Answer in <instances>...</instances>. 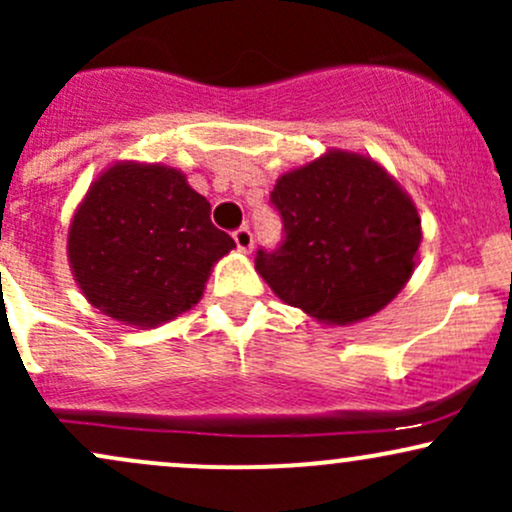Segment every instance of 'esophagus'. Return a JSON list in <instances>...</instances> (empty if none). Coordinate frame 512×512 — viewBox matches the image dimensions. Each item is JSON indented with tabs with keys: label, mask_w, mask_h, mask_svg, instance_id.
Listing matches in <instances>:
<instances>
[{
	"label": "esophagus",
	"mask_w": 512,
	"mask_h": 512,
	"mask_svg": "<svg viewBox=\"0 0 512 512\" xmlns=\"http://www.w3.org/2000/svg\"><path fill=\"white\" fill-rule=\"evenodd\" d=\"M233 240H236V245L243 252H248V250H252V243H255V238H252V231L248 226H240V228H236V231H233Z\"/></svg>",
	"instance_id": "1"
}]
</instances>
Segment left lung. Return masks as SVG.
<instances>
[{
	"mask_svg": "<svg viewBox=\"0 0 512 512\" xmlns=\"http://www.w3.org/2000/svg\"><path fill=\"white\" fill-rule=\"evenodd\" d=\"M269 204L284 236L255 269L284 303L332 325L378 313L414 272L421 219L366 156L332 151L276 180Z\"/></svg>",
	"mask_w": 512,
	"mask_h": 512,
	"instance_id": "obj_1",
	"label": "left lung"
}]
</instances>
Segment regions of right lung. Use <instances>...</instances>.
<instances>
[{"mask_svg":"<svg viewBox=\"0 0 512 512\" xmlns=\"http://www.w3.org/2000/svg\"><path fill=\"white\" fill-rule=\"evenodd\" d=\"M209 211L175 168L117 163L105 170L69 226V262L84 296L139 327L190 310L214 262L236 248Z\"/></svg>","mask_w":512,"mask_h":512,"instance_id":"obj_1","label":"right lung"}]
</instances>
